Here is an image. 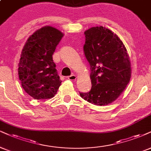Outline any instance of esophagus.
I'll return each instance as SVG.
<instances>
[{"instance_id":"1","label":"esophagus","mask_w":151,"mask_h":151,"mask_svg":"<svg viewBox=\"0 0 151 151\" xmlns=\"http://www.w3.org/2000/svg\"><path fill=\"white\" fill-rule=\"evenodd\" d=\"M67 78H68V80H70V81H76V78H77V77H76V75H73H73H71V76H68V77H67Z\"/></svg>"}]
</instances>
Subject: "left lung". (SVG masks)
I'll use <instances>...</instances> for the list:
<instances>
[{
    "label": "left lung",
    "mask_w": 151,
    "mask_h": 151,
    "mask_svg": "<svg viewBox=\"0 0 151 151\" xmlns=\"http://www.w3.org/2000/svg\"><path fill=\"white\" fill-rule=\"evenodd\" d=\"M85 35L84 52L91 66L92 88L80 95L95 105H108L120 96L131 78L129 55L120 38L107 28L92 27Z\"/></svg>",
    "instance_id": "left-lung-1"
}]
</instances>
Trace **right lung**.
<instances>
[{
    "instance_id": "obj_1",
    "label": "right lung",
    "mask_w": 151,
    "mask_h": 151,
    "mask_svg": "<svg viewBox=\"0 0 151 151\" xmlns=\"http://www.w3.org/2000/svg\"><path fill=\"white\" fill-rule=\"evenodd\" d=\"M64 33L45 26L28 38L22 49L18 75L26 92L35 99H47L57 94L61 81L52 55Z\"/></svg>"
}]
</instances>
